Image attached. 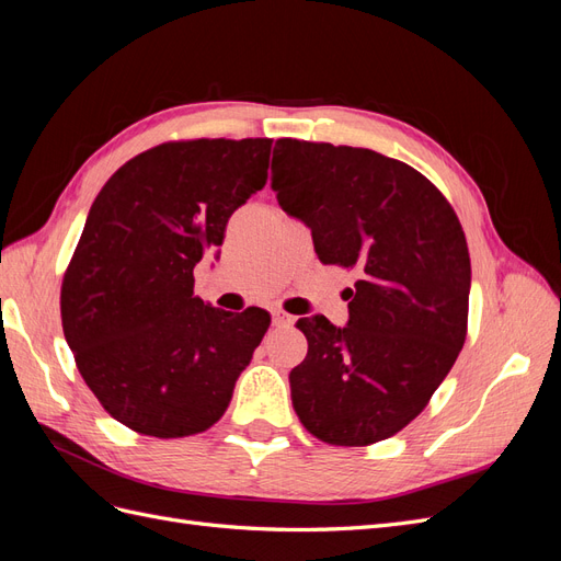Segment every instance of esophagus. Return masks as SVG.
<instances>
[{
    "label": "esophagus",
    "instance_id": "obj_1",
    "mask_svg": "<svg viewBox=\"0 0 561 561\" xmlns=\"http://www.w3.org/2000/svg\"><path fill=\"white\" fill-rule=\"evenodd\" d=\"M293 322H295V316L285 313V311H280V309L274 311V325H293Z\"/></svg>",
    "mask_w": 561,
    "mask_h": 561
}]
</instances>
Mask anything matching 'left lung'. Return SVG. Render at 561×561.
<instances>
[{
  "instance_id": "left-lung-1",
  "label": "left lung",
  "mask_w": 561,
  "mask_h": 561,
  "mask_svg": "<svg viewBox=\"0 0 561 561\" xmlns=\"http://www.w3.org/2000/svg\"><path fill=\"white\" fill-rule=\"evenodd\" d=\"M271 190L311 229L322 264L355 268L348 322L299 318L309 353L290 371L311 435L365 447L428 404L466 342L470 254L437 186L379 151L276 140Z\"/></svg>"
}]
</instances>
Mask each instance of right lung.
<instances>
[{
  "instance_id": "obj_1",
  "label": "right lung",
  "mask_w": 561,
  "mask_h": 561,
  "mask_svg": "<svg viewBox=\"0 0 561 561\" xmlns=\"http://www.w3.org/2000/svg\"><path fill=\"white\" fill-rule=\"evenodd\" d=\"M271 140L163 142L95 196L60 290L62 332L107 414L151 437L208 431L268 330L194 297V266L266 184Z\"/></svg>"
}]
</instances>
